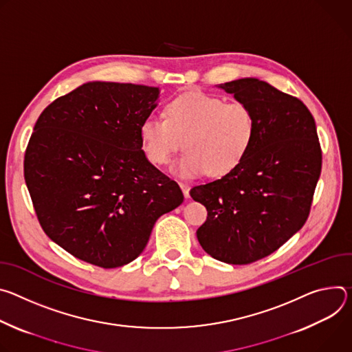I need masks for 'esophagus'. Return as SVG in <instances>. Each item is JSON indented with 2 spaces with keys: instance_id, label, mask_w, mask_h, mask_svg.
Segmentation results:
<instances>
[{
  "instance_id": "obj_1",
  "label": "esophagus",
  "mask_w": 352,
  "mask_h": 352,
  "mask_svg": "<svg viewBox=\"0 0 352 352\" xmlns=\"http://www.w3.org/2000/svg\"><path fill=\"white\" fill-rule=\"evenodd\" d=\"M180 188L183 190L184 197H186V199H188V197H190V186H188V184H186V183H180Z\"/></svg>"
}]
</instances>
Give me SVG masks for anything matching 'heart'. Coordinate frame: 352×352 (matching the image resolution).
<instances>
[{"mask_svg":"<svg viewBox=\"0 0 352 352\" xmlns=\"http://www.w3.org/2000/svg\"><path fill=\"white\" fill-rule=\"evenodd\" d=\"M166 119L151 116L141 123L140 137L146 160L166 165L184 145L187 151L172 172L183 179L204 173L221 177L236 169L250 151L257 119L250 106L226 102L203 92H186L166 106Z\"/></svg>","mask_w":352,"mask_h":352,"instance_id":"heart-1","label":"heart"}]
</instances>
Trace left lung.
Masks as SVG:
<instances>
[{
    "label": "left lung",
    "instance_id": "8db88e82",
    "mask_svg": "<svg viewBox=\"0 0 352 352\" xmlns=\"http://www.w3.org/2000/svg\"><path fill=\"white\" fill-rule=\"evenodd\" d=\"M219 88L252 107L257 134L236 169L190 190L208 212L197 239L219 261L250 264L305 225L322 172V148L314 116L298 98L257 78Z\"/></svg>",
    "mask_w": 352,
    "mask_h": 352
}]
</instances>
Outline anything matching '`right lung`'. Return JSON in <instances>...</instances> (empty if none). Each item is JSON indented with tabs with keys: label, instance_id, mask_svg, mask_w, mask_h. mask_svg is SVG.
Here are the masks:
<instances>
[{
	"label": "right lung",
	"instance_id": "add662e5",
	"mask_svg": "<svg viewBox=\"0 0 352 352\" xmlns=\"http://www.w3.org/2000/svg\"><path fill=\"white\" fill-rule=\"evenodd\" d=\"M160 89L88 82L50 103L34 124L23 175L38 223L74 257L102 268L135 260L179 184L142 151L140 127Z\"/></svg>",
	"mask_w": 352,
	"mask_h": 352
}]
</instances>
